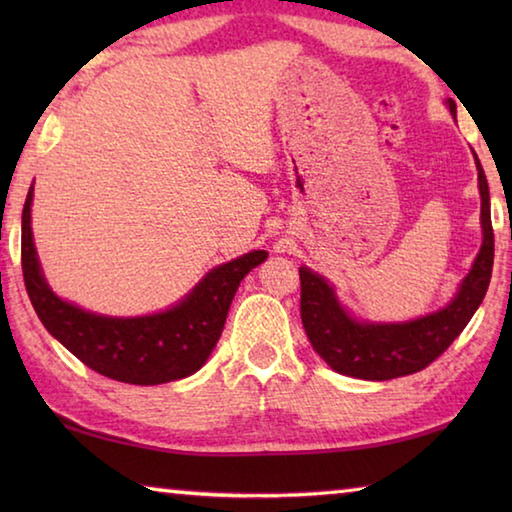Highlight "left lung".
Wrapping results in <instances>:
<instances>
[{
	"mask_svg": "<svg viewBox=\"0 0 512 512\" xmlns=\"http://www.w3.org/2000/svg\"><path fill=\"white\" fill-rule=\"evenodd\" d=\"M449 110L456 112L454 101H449ZM476 169H479L483 246L456 298L445 309L402 325L357 323L341 309L334 289L323 277L305 266L300 268L302 325L314 350L327 361L329 368L341 375L370 381L413 375L436 361L470 323L488 291L492 262H495L490 192L479 158H476Z\"/></svg>",
	"mask_w": 512,
	"mask_h": 512,
	"instance_id": "8db88e82",
	"label": "left lung"
}]
</instances>
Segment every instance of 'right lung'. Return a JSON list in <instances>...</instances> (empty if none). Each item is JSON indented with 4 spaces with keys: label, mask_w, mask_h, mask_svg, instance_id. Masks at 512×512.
Instances as JSON below:
<instances>
[{
    "label": "right lung",
    "mask_w": 512,
    "mask_h": 512,
    "mask_svg": "<svg viewBox=\"0 0 512 512\" xmlns=\"http://www.w3.org/2000/svg\"><path fill=\"white\" fill-rule=\"evenodd\" d=\"M33 187L22 210L24 287L42 325L85 366L124 384L155 386L192 375L210 357L223 332L239 282L266 259L253 250L203 277L169 311L142 318H108L60 300L42 277L31 235Z\"/></svg>",
    "instance_id": "add662e5"
}]
</instances>
